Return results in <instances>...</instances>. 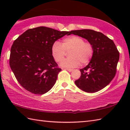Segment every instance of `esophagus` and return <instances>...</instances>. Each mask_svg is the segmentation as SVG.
<instances>
[{
  "label": "esophagus",
  "instance_id": "obj_1",
  "mask_svg": "<svg viewBox=\"0 0 130 130\" xmlns=\"http://www.w3.org/2000/svg\"><path fill=\"white\" fill-rule=\"evenodd\" d=\"M65 69L68 70V71H69V72H71V71H72L73 70V69H68V68H65Z\"/></svg>",
  "mask_w": 130,
  "mask_h": 130
}]
</instances>
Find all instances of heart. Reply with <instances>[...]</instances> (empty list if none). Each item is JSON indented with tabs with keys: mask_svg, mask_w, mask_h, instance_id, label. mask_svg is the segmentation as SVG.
Masks as SVG:
<instances>
[{
	"mask_svg": "<svg viewBox=\"0 0 130 130\" xmlns=\"http://www.w3.org/2000/svg\"><path fill=\"white\" fill-rule=\"evenodd\" d=\"M70 50L69 56L61 62V66L75 68L80 64L84 65L90 61L94 52L93 46L83 38L78 36H70L63 38L62 42L55 41L51 46V54L56 62H59L64 57L66 51Z\"/></svg>",
	"mask_w": 130,
	"mask_h": 130,
	"instance_id": "heart-1",
	"label": "heart"
}]
</instances>
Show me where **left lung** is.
Returning <instances> with one entry per match:
<instances>
[{
	"label": "left lung",
	"mask_w": 130,
	"mask_h": 130,
	"mask_svg": "<svg viewBox=\"0 0 130 130\" xmlns=\"http://www.w3.org/2000/svg\"><path fill=\"white\" fill-rule=\"evenodd\" d=\"M70 34L84 38L92 44L93 56L88 65L80 69L81 76L76 85L87 93H94L109 84L115 76L120 53L112 40L92 29L71 31Z\"/></svg>",
	"instance_id": "obj_1"
}]
</instances>
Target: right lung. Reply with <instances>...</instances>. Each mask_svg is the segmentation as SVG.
Listing matches in <instances>:
<instances>
[{
    "instance_id": "right-lung-1",
    "label": "right lung",
    "mask_w": 130,
    "mask_h": 130,
    "mask_svg": "<svg viewBox=\"0 0 130 130\" xmlns=\"http://www.w3.org/2000/svg\"><path fill=\"white\" fill-rule=\"evenodd\" d=\"M66 35L70 34L38 27L27 30L14 41L9 65L17 81L26 90L43 94L53 87L61 69L52 56L51 46Z\"/></svg>"
}]
</instances>
